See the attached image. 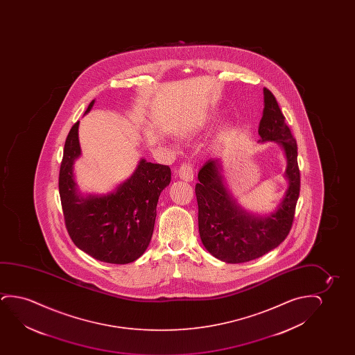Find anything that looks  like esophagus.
Here are the masks:
<instances>
[{"mask_svg":"<svg viewBox=\"0 0 355 355\" xmlns=\"http://www.w3.org/2000/svg\"><path fill=\"white\" fill-rule=\"evenodd\" d=\"M178 175L180 180H187V182L194 180V168L189 161H185L180 165Z\"/></svg>","mask_w":355,"mask_h":355,"instance_id":"obj_1","label":"esophagus"}]
</instances>
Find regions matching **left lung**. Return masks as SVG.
<instances>
[{"label": "left lung", "mask_w": 355, "mask_h": 355, "mask_svg": "<svg viewBox=\"0 0 355 355\" xmlns=\"http://www.w3.org/2000/svg\"><path fill=\"white\" fill-rule=\"evenodd\" d=\"M263 93L264 109L258 133L261 141H277L285 150L288 188L277 211L259 217L243 211L229 194L220 175V161L209 160L201 167L199 183L195 185L200 238L206 250L223 262L243 263L262 257L286 239L293 223L301 189L296 139L274 94L268 88Z\"/></svg>", "instance_id": "left-lung-1"}]
</instances>
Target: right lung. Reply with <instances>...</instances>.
<instances>
[{"label": "right lung", "instance_id": "obj_1", "mask_svg": "<svg viewBox=\"0 0 355 355\" xmlns=\"http://www.w3.org/2000/svg\"><path fill=\"white\" fill-rule=\"evenodd\" d=\"M94 101L89 103L87 114ZM81 154L78 121L69 132L59 171L64 220L73 243L101 262L126 264L149 246L161 191L171 182V168L141 159L133 175L107 195L83 198L73 180V161Z\"/></svg>", "mask_w": 355, "mask_h": 355}]
</instances>
